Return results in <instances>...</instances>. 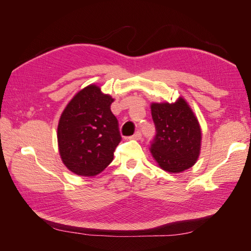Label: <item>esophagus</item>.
<instances>
[{
  "label": "esophagus",
  "mask_w": 251,
  "mask_h": 251,
  "mask_svg": "<svg viewBox=\"0 0 251 251\" xmlns=\"http://www.w3.org/2000/svg\"><path fill=\"white\" fill-rule=\"evenodd\" d=\"M141 137H142V136H141V133L140 132H136L133 136H131V137H130V139H135V140H140L141 139Z\"/></svg>",
  "instance_id": "1"
}]
</instances>
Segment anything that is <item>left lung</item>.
<instances>
[{"label":"left lung","mask_w":251,"mask_h":251,"mask_svg":"<svg viewBox=\"0 0 251 251\" xmlns=\"http://www.w3.org/2000/svg\"><path fill=\"white\" fill-rule=\"evenodd\" d=\"M156 127L151 154L161 170L178 174L198 160L201 151L202 131L199 120L183 96L175 102L151 103Z\"/></svg>","instance_id":"8db88e82"}]
</instances>
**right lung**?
Wrapping results in <instances>:
<instances>
[{
	"instance_id": "right-lung-1",
	"label": "right lung",
	"mask_w": 251,
	"mask_h": 251,
	"mask_svg": "<svg viewBox=\"0 0 251 251\" xmlns=\"http://www.w3.org/2000/svg\"><path fill=\"white\" fill-rule=\"evenodd\" d=\"M115 100L95 83L82 88L67 103L57 126V146L66 168L94 177L112 162L121 140L118 121L111 112Z\"/></svg>"
}]
</instances>
